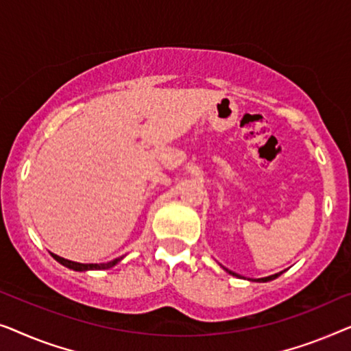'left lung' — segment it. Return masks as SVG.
I'll use <instances>...</instances> for the list:
<instances>
[{"label":"left lung","mask_w":351,"mask_h":351,"mask_svg":"<svg viewBox=\"0 0 351 351\" xmlns=\"http://www.w3.org/2000/svg\"><path fill=\"white\" fill-rule=\"evenodd\" d=\"M226 272H229L230 275H234V276H240L239 274H235V272H232V270H229V269H226V267H223ZM283 274V272H280V274H275V275H270V276H264V278H258L256 281H259V283H265V281H270V280H275V278H278V276Z\"/></svg>","instance_id":"8db88e82"}]
</instances>
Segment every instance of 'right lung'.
<instances>
[{
    "label": "right lung",
    "instance_id": "right-lung-1",
    "mask_svg": "<svg viewBox=\"0 0 351 351\" xmlns=\"http://www.w3.org/2000/svg\"><path fill=\"white\" fill-rule=\"evenodd\" d=\"M52 258L58 261V263H60L62 265H65V267L71 269V270H76V272H87V270H106V269L114 267L117 263H121V261L124 259V256H121V258H116L114 261H110V263H103V264H81V263H75V261L60 258V256H57V254H52Z\"/></svg>",
    "mask_w": 351,
    "mask_h": 351
}]
</instances>
